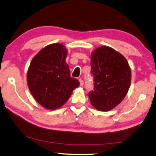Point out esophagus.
<instances>
[{"instance_id":"obj_1","label":"esophagus","mask_w":156,"mask_h":156,"mask_svg":"<svg viewBox=\"0 0 156 156\" xmlns=\"http://www.w3.org/2000/svg\"><path fill=\"white\" fill-rule=\"evenodd\" d=\"M79 82H80V85L83 86L84 85V81L82 79H79Z\"/></svg>"}]
</instances>
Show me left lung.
Wrapping results in <instances>:
<instances>
[{
    "mask_svg": "<svg viewBox=\"0 0 156 156\" xmlns=\"http://www.w3.org/2000/svg\"><path fill=\"white\" fill-rule=\"evenodd\" d=\"M94 90L91 103L99 111H109L125 98L130 87L131 72L127 60L112 47L102 46L91 53Z\"/></svg>",
    "mask_w": 156,
    "mask_h": 156,
    "instance_id": "obj_1",
    "label": "left lung"
}]
</instances>
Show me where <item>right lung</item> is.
I'll list each match as a JSON object with an SVG mask.
<instances>
[{
	"label": "right lung",
	"mask_w": 156,
	"mask_h": 156,
	"mask_svg": "<svg viewBox=\"0 0 156 156\" xmlns=\"http://www.w3.org/2000/svg\"><path fill=\"white\" fill-rule=\"evenodd\" d=\"M67 50L60 43L42 49L31 60L27 75L28 87L39 104L47 109L62 107L80 85L70 76L65 60Z\"/></svg>",
	"instance_id": "obj_1"
}]
</instances>
